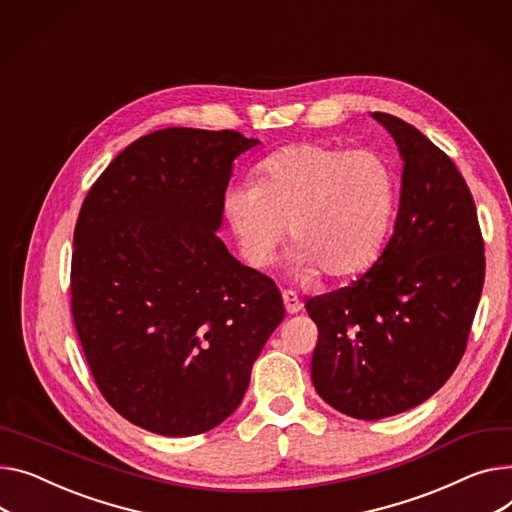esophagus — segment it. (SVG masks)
Returning <instances> with one entry per match:
<instances>
[{
  "mask_svg": "<svg viewBox=\"0 0 512 512\" xmlns=\"http://www.w3.org/2000/svg\"><path fill=\"white\" fill-rule=\"evenodd\" d=\"M282 298H284L286 311H288L290 315H296V313H300V311H302V302H300V298L296 296V292H292V290H284V292H282Z\"/></svg>",
  "mask_w": 512,
  "mask_h": 512,
  "instance_id": "1",
  "label": "esophagus"
}]
</instances>
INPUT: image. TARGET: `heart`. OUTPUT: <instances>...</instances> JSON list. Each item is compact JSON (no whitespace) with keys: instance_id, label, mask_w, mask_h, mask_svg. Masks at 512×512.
Segmentation results:
<instances>
[{"instance_id":"1","label":"heart","mask_w":512,"mask_h":512,"mask_svg":"<svg viewBox=\"0 0 512 512\" xmlns=\"http://www.w3.org/2000/svg\"><path fill=\"white\" fill-rule=\"evenodd\" d=\"M397 181L389 160L368 148L344 152L304 142L259 164V183L234 181L222 214L241 257L263 267L288 232L290 265L309 274H354L379 255L395 208Z\"/></svg>"}]
</instances>
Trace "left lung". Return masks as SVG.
I'll use <instances>...</instances> for the list:
<instances>
[{
  "label": "left lung",
  "mask_w": 512,
  "mask_h": 512,
  "mask_svg": "<svg viewBox=\"0 0 512 512\" xmlns=\"http://www.w3.org/2000/svg\"><path fill=\"white\" fill-rule=\"evenodd\" d=\"M370 117L389 131L403 162L393 234L358 280L304 304L319 327L313 385L358 420L412 410L447 383L486 271L475 203L453 160L410 123Z\"/></svg>",
  "instance_id": "left-lung-1"
}]
</instances>
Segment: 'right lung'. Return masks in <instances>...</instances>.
<instances>
[{"mask_svg": "<svg viewBox=\"0 0 512 512\" xmlns=\"http://www.w3.org/2000/svg\"><path fill=\"white\" fill-rule=\"evenodd\" d=\"M257 144L228 129L148 133L82 203L72 255L80 344L100 393L154 434L222 424L284 319L276 284L216 234L234 160Z\"/></svg>", "mask_w": 512, "mask_h": 512, "instance_id": "add662e5", "label": "right lung"}]
</instances>
